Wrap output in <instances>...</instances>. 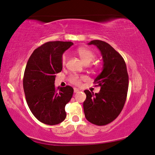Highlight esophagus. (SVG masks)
I'll return each mask as SVG.
<instances>
[{
    "label": "esophagus",
    "instance_id": "obj_1",
    "mask_svg": "<svg viewBox=\"0 0 155 155\" xmlns=\"http://www.w3.org/2000/svg\"><path fill=\"white\" fill-rule=\"evenodd\" d=\"M78 91H79V90H78V89L74 88V93H77V92H78Z\"/></svg>",
    "mask_w": 155,
    "mask_h": 155
}]
</instances>
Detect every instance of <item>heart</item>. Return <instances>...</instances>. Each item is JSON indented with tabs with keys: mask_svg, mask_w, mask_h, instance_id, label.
Here are the masks:
<instances>
[{
	"mask_svg": "<svg viewBox=\"0 0 155 155\" xmlns=\"http://www.w3.org/2000/svg\"><path fill=\"white\" fill-rule=\"evenodd\" d=\"M77 54L84 64H90L91 61H93L94 59H95L96 55L94 54L93 51H91V50L83 48V47H81V48H78L77 50ZM67 61V57L66 55H63L61 58V63L63 65H65V63ZM85 77H79L78 75H72L70 78V82L73 84H75V85H80L81 84V79H84Z\"/></svg>",
	"mask_w": 155,
	"mask_h": 155,
	"instance_id": "1",
	"label": "heart"
}]
</instances>
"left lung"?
<instances>
[{
  "mask_svg": "<svg viewBox=\"0 0 155 155\" xmlns=\"http://www.w3.org/2000/svg\"><path fill=\"white\" fill-rule=\"evenodd\" d=\"M96 46L103 57V70L94 83L101 87L98 93L85 90L83 103L85 116L89 122L103 126L118 116L124 107L128 88V75L123 57L108 43L92 40L88 45Z\"/></svg>",
  "mask_w": 155,
  "mask_h": 155,
  "instance_id": "1",
  "label": "left lung"
}]
</instances>
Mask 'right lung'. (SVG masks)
Segmentation results:
<instances>
[{"label":"right lung","mask_w":155,"mask_h":155,"mask_svg":"<svg viewBox=\"0 0 155 155\" xmlns=\"http://www.w3.org/2000/svg\"><path fill=\"white\" fill-rule=\"evenodd\" d=\"M72 45L71 41H48L36 48L28 60L23 78L26 101L44 124H58L66 117L65 107L74 90L69 85L56 89L54 81L62 70L63 54Z\"/></svg>","instance_id":"add662e5"}]
</instances>
